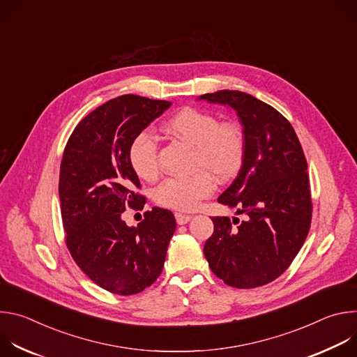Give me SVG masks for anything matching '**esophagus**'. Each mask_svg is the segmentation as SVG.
<instances>
[{
  "mask_svg": "<svg viewBox=\"0 0 357 357\" xmlns=\"http://www.w3.org/2000/svg\"><path fill=\"white\" fill-rule=\"evenodd\" d=\"M175 219H176L178 225H186L192 219V216L183 215V213H175Z\"/></svg>",
  "mask_w": 357,
  "mask_h": 357,
  "instance_id": "esophagus-1",
  "label": "esophagus"
}]
</instances>
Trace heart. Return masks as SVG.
<instances>
[{
	"instance_id": "heart-1",
	"label": "heart",
	"mask_w": 357,
	"mask_h": 357,
	"mask_svg": "<svg viewBox=\"0 0 357 357\" xmlns=\"http://www.w3.org/2000/svg\"><path fill=\"white\" fill-rule=\"evenodd\" d=\"M162 130L193 148L192 169H197L186 178H168L155 189V202L162 208L193 211L202 199L213 192V174L219 181H226L243 164L245 138L236 123H220L211 113L188 107L165 120ZM127 157L139 179L154 181L158 176V144L151 132L141 131L132 138Z\"/></svg>"
}]
</instances>
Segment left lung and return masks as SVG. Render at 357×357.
I'll return each instance as SVG.
<instances>
[{
  "instance_id": "8db88e82",
  "label": "left lung",
  "mask_w": 357,
  "mask_h": 357,
  "mask_svg": "<svg viewBox=\"0 0 357 357\" xmlns=\"http://www.w3.org/2000/svg\"><path fill=\"white\" fill-rule=\"evenodd\" d=\"M197 100L233 109L245 138L238 175L218 202L247 219L233 229L229 218H212L215 231L203 252L225 284L266 285L288 268L310 231L307 160L289 121L264 101L238 90L206 93Z\"/></svg>"
}]
</instances>
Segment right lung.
I'll return each instance as SVG.
<instances>
[{
    "label": "right lung",
    "instance_id": "obj_1",
    "mask_svg": "<svg viewBox=\"0 0 357 357\" xmlns=\"http://www.w3.org/2000/svg\"><path fill=\"white\" fill-rule=\"evenodd\" d=\"M172 103L135 94L109 100L72 132L61 164L59 199L66 244L80 270L113 294L134 295L161 275L176 229L171 211L152 208L127 226V206L142 209L128 164L132 138Z\"/></svg>",
    "mask_w": 357,
    "mask_h": 357
}]
</instances>
